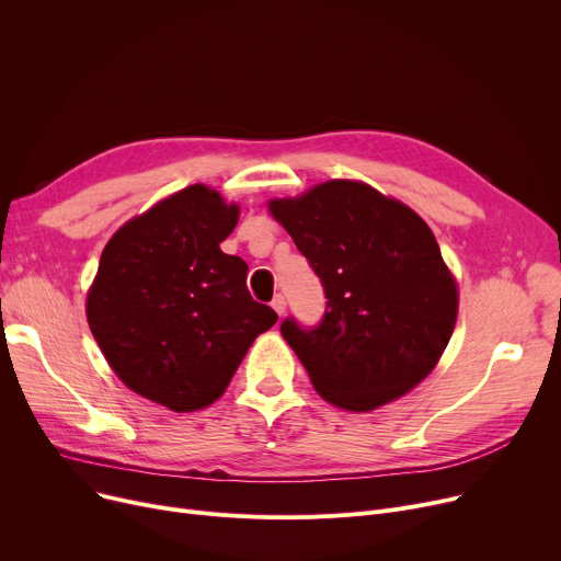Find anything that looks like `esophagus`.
<instances>
[{
	"mask_svg": "<svg viewBox=\"0 0 561 561\" xmlns=\"http://www.w3.org/2000/svg\"><path fill=\"white\" fill-rule=\"evenodd\" d=\"M271 305H273V309H275L279 316H284V311H286V298L282 296V293H279V296H275V298H273V302H271Z\"/></svg>",
	"mask_w": 561,
	"mask_h": 561,
	"instance_id": "34e87169",
	"label": "esophagus"
}]
</instances>
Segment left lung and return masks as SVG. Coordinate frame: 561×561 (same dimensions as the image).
Listing matches in <instances>:
<instances>
[{"instance_id":"1","label":"left lung","mask_w":561,"mask_h":561,"mask_svg":"<svg viewBox=\"0 0 561 561\" xmlns=\"http://www.w3.org/2000/svg\"><path fill=\"white\" fill-rule=\"evenodd\" d=\"M271 211L328 298L316 328L296 318L279 328L316 391L341 409L370 411L414 389L457 320V284L423 218L345 180L273 199Z\"/></svg>"}]
</instances>
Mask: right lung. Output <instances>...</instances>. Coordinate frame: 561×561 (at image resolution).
I'll list each match as a JSON object with an SVG mask.
<instances>
[{"mask_svg":"<svg viewBox=\"0 0 561 561\" xmlns=\"http://www.w3.org/2000/svg\"><path fill=\"white\" fill-rule=\"evenodd\" d=\"M239 206L188 186L115 231L85 300L88 325L125 385L172 411L218 400L277 313L220 250Z\"/></svg>","mask_w":561,"mask_h":561,"instance_id":"obj_1","label":"right lung"}]
</instances>
